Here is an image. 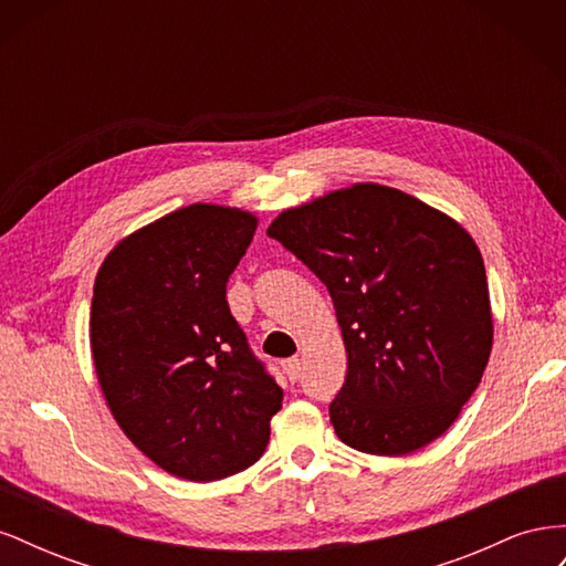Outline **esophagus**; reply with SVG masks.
<instances>
[{
  "instance_id": "obj_1",
  "label": "esophagus",
  "mask_w": 566,
  "mask_h": 566,
  "mask_svg": "<svg viewBox=\"0 0 566 566\" xmlns=\"http://www.w3.org/2000/svg\"><path fill=\"white\" fill-rule=\"evenodd\" d=\"M283 370L287 375V380L295 382L300 378V370H302L300 358H287V361H283Z\"/></svg>"
}]
</instances>
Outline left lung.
<instances>
[{
	"label": "left lung",
	"instance_id": "obj_1",
	"mask_svg": "<svg viewBox=\"0 0 566 566\" xmlns=\"http://www.w3.org/2000/svg\"><path fill=\"white\" fill-rule=\"evenodd\" d=\"M325 283L347 349L335 434L370 455L439 439L493 347L482 252L455 219L361 181L283 210L266 231Z\"/></svg>",
	"mask_w": 566,
	"mask_h": 566
}]
</instances>
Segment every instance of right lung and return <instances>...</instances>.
Here are the masks:
<instances>
[{
    "label": "right lung",
    "mask_w": 566,
    "mask_h": 566,
    "mask_svg": "<svg viewBox=\"0 0 566 566\" xmlns=\"http://www.w3.org/2000/svg\"><path fill=\"white\" fill-rule=\"evenodd\" d=\"M252 212L193 202L125 235L94 281L90 342L119 430L165 472L214 482L264 453L283 389L229 312Z\"/></svg>",
    "instance_id": "right-lung-1"
}]
</instances>
